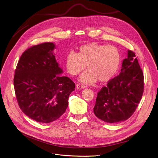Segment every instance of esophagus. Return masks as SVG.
Here are the masks:
<instances>
[{"label":"esophagus","mask_w":158,"mask_h":158,"mask_svg":"<svg viewBox=\"0 0 158 158\" xmlns=\"http://www.w3.org/2000/svg\"><path fill=\"white\" fill-rule=\"evenodd\" d=\"M85 87V85H84L79 84H76V89H84Z\"/></svg>","instance_id":"obj_1"}]
</instances>
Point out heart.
Masks as SVG:
<instances>
[{"instance_id":"heart-1","label":"heart","mask_w":158,"mask_h":158,"mask_svg":"<svg viewBox=\"0 0 158 158\" xmlns=\"http://www.w3.org/2000/svg\"><path fill=\"white\" fill-rule=\"evenodd\" d=\"M121 64L119 50L114 46H105L96 42L79 48L77 52H70L65 58V69L72 76H77L85 68L79 79L84 84H94L98 80L107 82L118 72Z\"/></svg>"}]
</instances>
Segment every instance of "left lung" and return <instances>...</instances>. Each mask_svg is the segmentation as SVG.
<instances>
[{"instance_id":"8db88e82","label":"left lung","mask_w":158,"mask_h":158,"mask_svg":"<svg viewBox=\"0 0 158 158\" xmlns=\"http://www.w3.org/2000/svg\"><path fill=\"white\" fill-rule=\"evenodd\" d=\"M144 76L136 55L127 51L121 73L98 93L94 113L108 123L129 118L139 103L144 90Z\"/></svg>"}]
</instances>
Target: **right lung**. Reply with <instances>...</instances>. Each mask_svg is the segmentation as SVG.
<instances>
[{
  "mask_svg": "<svg viewBox=\"0 0 158 158\" xmlns=\"http://www.w3.org/2000/svg\"><path fill=\"white\" fill-rule=\"evenodd\" d=\"M56 45L45 42L27 49L18 62L14 85L19 106L31 119L49 123L59 119L74 91L72 80L60 76L63 71L54 54Z\"/></svg>",
  "mask_w": 158,
  "mask_h": 158,
  "instance_id": "add662e5",
  "label": "right lung"
}]
</instances>
